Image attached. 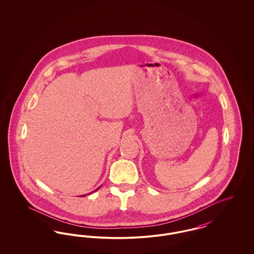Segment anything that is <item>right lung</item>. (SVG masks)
Listing matches in <instances>:
<instances>
[{"label": "right lung", "instance_id": "add662e5", "mask_svg": "<svg viewBox=\"0 0 254 254\" xmlns=\"http://www.w3.org/2000/svg\"><path fill=\"white\" fill-rule=\"evenodd\" d=\"M97 190H98V189H97ZM84 196H85V195H84Z\"/></svg>", "mask_w": 254, "mask_h": 254}]
</instances>
